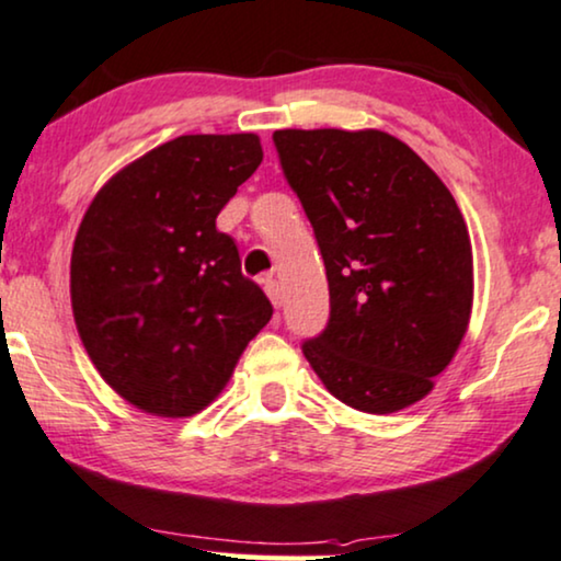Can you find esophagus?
<instances>
[{"label":"esophagus","mask_w":561,"mask_h":561,"mask_svg":"<svg viewBox=\"0 0 561 561\" xmlns=\"http://www.w3.org/2000/svg\"><path fill=\"white\" fill-rule=\"evenodd\" d=\"M261 285H264L268 300H272L274 308H279V305H282V287H279V282H276L274 276H264V279H261Z\"/></svg>","instance_id":"obj_1"}]
</instances>
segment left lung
<instances>
[{"instance_id": "8db88e82", "label": "left lung", "mask_w": 561, "mask_h": 561, "mask_svg": "<svg viewBox=\"0 0 561 561\" xmlns=\"http://www.w3.org/2000/svg\"><path fill=\"white\" fill-rule=\"evenodd\" d=\"M274 147L329 279V323L302 342L305 359L357 411L422 401L471 318V240L456 198L378 129H282Z\"/></svg>"}]
</instances>
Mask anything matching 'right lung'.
Segmentation results:
<instances>
[{
	"label": "right lung",
	"instance_id": "obj_1",
	"mask_svg": "<svg viewBox=\"0 0 561 561\" xmlns=\"http://www.w3.org/2000/svg\"><path fill=\"white\" fill-rule=\"evenodd\" d=\"M256 134H186L118 170L72 248V310L103 380L134 407H209L272 318L217 215L253 175Z\"/></svg>",
	"mask_w": 561,
	"mask_h": 561
}]
</instances>
